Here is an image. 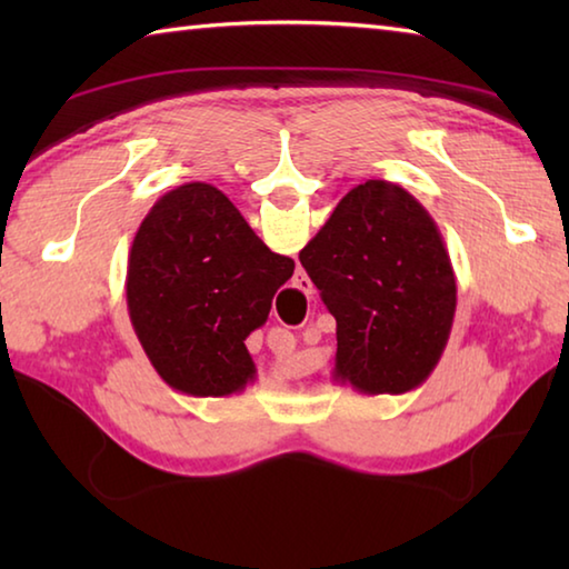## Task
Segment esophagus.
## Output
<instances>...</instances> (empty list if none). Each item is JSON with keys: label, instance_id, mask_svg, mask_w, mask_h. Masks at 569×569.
Masks as SVG:
<instances>
[{"label": "esophagus", "instance_id": "1", "mask_svg": "<svg viewBox=\"0 0 569 569\" xmlns=\"http://www.w3.org/2000/svg\"><path fill=\"white\" fill-rule=\"evenodd\" d=\"M298 288H301V291H311V281H308V278L303 276L301 281H298Z\"/></svg>", "mask_w": 569, "mask_h": 569}]
</instances>
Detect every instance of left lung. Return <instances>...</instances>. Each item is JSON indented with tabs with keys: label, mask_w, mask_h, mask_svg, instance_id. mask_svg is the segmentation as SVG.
<instances>
[{
	"label": "left lung",
	"mask_w": 569,
	"mask_h": 569,
	"mask_svg": "<svg viewBox=\"0 0 569 569\" xmlns=\"http://www.w3.org/2000/svg\"><path fill=\"white\" fill-rule=\"evenodd\" d=\"M336 319L333 381L407 393L447 349L457 281L435 218L389 180H366L298 253Z\"/></svg>",
	"instance_id": "left-lung-1"
}]
</instances>
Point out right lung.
Returning a JSON list of instances; mask_svg holds the SVG:
<instances>
[{"label": "right lung", "mask_w": 569, "mask_h": 569, "mask_svg": "<svg viewBox=\"0 0 569 569\" xmlns=\"http://www.w3.org/2000/svg\"><path fill=\"white\" fill-rule=\"evenodd\" d=\"M293 268L210 182L166 192L134 233L124 278L132 329L160 379L188 397L253 383L246 339Z\"/></svg>", "instance_id": "add662e5"}]
</instances>
